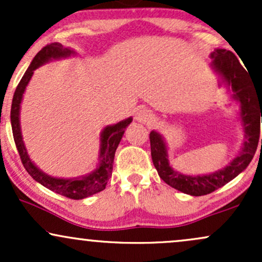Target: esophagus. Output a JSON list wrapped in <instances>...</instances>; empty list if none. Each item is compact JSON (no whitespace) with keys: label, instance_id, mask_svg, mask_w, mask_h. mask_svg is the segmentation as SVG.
<instances>
[{"label":"esophagus","instance_id":"obj_1","mask_svg":"<svg viewBox=\"0 0 262 262\" xmlns=\"http://www.w3.org/2000/svg\"><path fill=\"white\" fill-rule=\"evenodd\" d=\"M135 119L140 123H151L154 119L151 111L146 110V108H138L135 112Z\"/></svg>","mask_w":262,"mask_h":262}]
</instances>
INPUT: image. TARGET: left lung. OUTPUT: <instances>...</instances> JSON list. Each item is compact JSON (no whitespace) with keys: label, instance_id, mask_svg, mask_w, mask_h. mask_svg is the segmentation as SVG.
<instances>
[{"label":"left lung","instance_id":"obj_1","mask_svg":"<svg viewBox=\"0 0 262 262\" xmlns=\"http://www.w3.org/2000/svg\"><path fill=\"white\" fill-rule=\"evenodd\" d=\"M210 68L224 80L231 98L239 103V119L244 130V143L239 154L223 169L204 175H185L170 165L169 150L164 137L156 130L150 132L151 159L159 176L172 188L189 196H204L227 185L242 173L254 158L260 138L262 123V83L256 82L248 69L243 68L235 54L225 49L210 53ZM262 148V139H261Z\"/></svg>","mask_w":262,"mask_h":262}]
</instances>
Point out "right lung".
<instances>
[{
  "mask_svg": "<svg viewBox=\"0 0 262 262\" xmlns=\"http://www.w3.org/2000/svg\"><path fill=\"white\" fill-rule=\"evenodd\" d=\"M75 50L70 48L62 47L60 43H52L39 52L34 59L32 60L31 65L27 69V71L23 75L22 80L18 83L16 91H14L13 100H12L11 107V124L12 132H13L14 143H16L17 150L19 152L20 160L23 162V166L26 167L27 172L31 175L35 181L43 185L44 187L49 188L50 191L55 193L62 194V196L71 198V200H82V198L90 197L92 194L98 193L106 188L107 181L112 175L113 170V160L116 150L118 148L121 139L124 134L125 128L130 124L133 118L129 117L127 119L118 122L117 124L107 125L101 132L100 138V162L97 167L92 172L87 175L74 177V179H60V177H53L44 171H41L32 159L29 158L28 151L25 145L22 137V129H20V103H22L23 95L26 92V87L28 86L35 69L39 66L47 64L52 60H59L69 58V56L75 55Z\"/></svg>",
  "mask_w": 262,
  "mask_h": 262,
  "instance_id": "add662e5",
  "label": "right lung"
}]
</instances>
